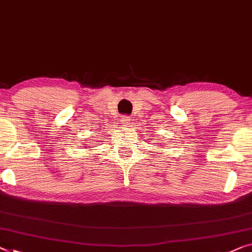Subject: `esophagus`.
<instances>
[{
	"instance_id": "esophagus-1",
	"label": "esophagus",
	"mask_w": 252,
	"mask_h": 252,
	"mask_svg": "<svg viewBox=\"0 0 252 252\" xmlns=\"http://www.w3.org/2000/svg\"><path fill=\"white\" fill-rule=\"evenodd\" d=\"M120 122H122V124H124V125H129L130 122H132V118H130L129 116H123L122 119H120Z\"/></svg>"
}]
</instances>
